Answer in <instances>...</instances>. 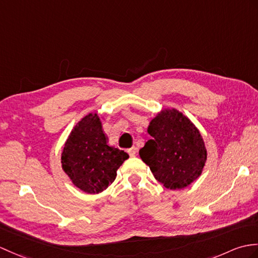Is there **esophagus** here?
Instances as JSON below:
<instances>
[{"instance_id": "esophagus-1", "label": "esophagus", "mask_w": 258, "mask_h": 258, "mask_svg": "<svg viewBox=\"0 0 258 258\" xmlns=\"http://www.w3.org/2000/svg\"><path fill=\"white\" fill-rule=\"evenodd\" d=\"M127 153L130 154L131 157H134L136 155V147H132V148L127 149Z\"/></svg>"}]
</instances>
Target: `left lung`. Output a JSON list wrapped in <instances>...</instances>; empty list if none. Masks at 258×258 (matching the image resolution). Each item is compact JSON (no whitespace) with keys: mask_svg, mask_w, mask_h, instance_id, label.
Returning <instances> with one entry per match:
<instances>
[{"mask_svg":"<svg viewBox=\"0 0 258 258\" xmlns=\"http://www.w3.org/2000/svg\"><path fill=\"white\" fill-rule=\"evenodd\" d=\"M152 140L140 149L157 181L180 190L199 178L207 161V149L195 124L176 109H164L147 128Z\"/></svg>","mask_w":258,"mask_h":258,"instance_id":"1","label":"left lung"}]
</instances>
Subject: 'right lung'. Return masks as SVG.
<instances>
[{"mask_svg": "<svg viewBox=\"0 0 258 258\" xmlns=\"http://www.w3.org/2000/svg\"><path fill=\"white\" fill-rule=\"evenodd\" d=\"M128 155L107 145L97 113H89L77 123L64 143L61 166L77 188L99 194L115 180L116 170Z\"/></svg>", "mask_w": 258, "mask_h": 258, "instance_id": "obj_1", "label": "right lung"}]
</instances>
